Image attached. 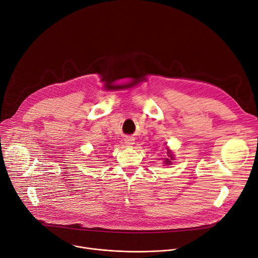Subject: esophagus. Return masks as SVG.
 Instances as JSON below:
<instances>
[{"mask_svg": "<svg viewBox=\"0 0 258 258\" xmlns=\"http://www.w3.org/2000/svg\"><path fill=\"white\" fill-rule=\"evenodd\" d=\"M124 143L127 146H132V145L135 144V139H133L132 137H126V138L124 139Z\"/></svg>", "mask_w": 258, "mask_h": 258, "instance_id": "34e87169", "label": "esophagus"}]
</instances>
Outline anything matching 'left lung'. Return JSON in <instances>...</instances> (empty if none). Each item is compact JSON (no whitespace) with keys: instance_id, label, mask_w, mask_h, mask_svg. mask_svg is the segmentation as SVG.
Wrapping results in <instances>:
<instances>
[{"instance_id":"left-lung-1","label":"left lung","mask_w":258,"mask_h":258,"mask_svg":"<svg viewBox=\"0 0 258 258\" xmlns=\"http://www.w3.org/2000/svg\"><path fill=\"white\" fill-rule=\"evenodd\" d=\"M167 156H168V158L164 159V164L165 165H171V164H172V161H173L174 157H173L172 152L170 151V149H168V151H167Z\"/></svg>"}]
</instances>
